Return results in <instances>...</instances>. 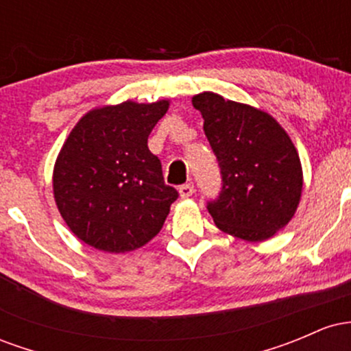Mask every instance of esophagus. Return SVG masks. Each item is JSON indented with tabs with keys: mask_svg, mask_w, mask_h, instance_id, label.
Wrapping results in <instances>:
<instances>
[{
	"mask_svg": "<svg viewBox=\"0 0 351 351\" xmlns=\"http://www.w3.org/2000/svg\"><path fill=\"white\" fill-rule=\"evenodd\" d=\"M180 196L181 198H189V196L195 193V186H193V183H186V184H181L180 186Z\"/></svg>",
	"mask_w": 351,
	"mask_h": 351,
	"instance_id": "34e87169",
	"label": "esophagus"
}]
</instances>
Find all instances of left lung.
I'll return each mask as SVG.
<instances>
[{"label": "left lung", "instance_id": "1", "mask_svg": "<svg viewBox=\"0 0 351 351\" xmlns=\"http://www.w3.org/2000/svg\"><path fill=\"white\" fill-rule=\"evenodd\" d=\"M221 168L219 196L208 211L216 226L259 243L282 229L299 206L302 167L291 136L265 112L215 92L193 97Z\"/></svg>", "mask_w": 351, "mask_h": 351}]
</instances>
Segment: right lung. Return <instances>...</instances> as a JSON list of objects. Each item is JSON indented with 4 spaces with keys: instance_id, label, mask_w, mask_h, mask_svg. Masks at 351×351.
I'll return each mask as SVG.
<instances>
[{
    "instance_id": "right-lung-1",
    "label": "right lung",
    "mask_w": 351,
    "mask_h": 351,
    "mask_svg": "<svg viewBox=\"0 0 351 351\" xmlns=\"http://www.w3.org/2000/svg\"><path fill=\"white\" fill-rule=\"evenodd\" d=\"M168 100L94 108L60 148L52 188L58 209L80 241L104 252L142 247L163 228L178 191L165 184L148 135Z\"/></svg>"
}]
</instances>
